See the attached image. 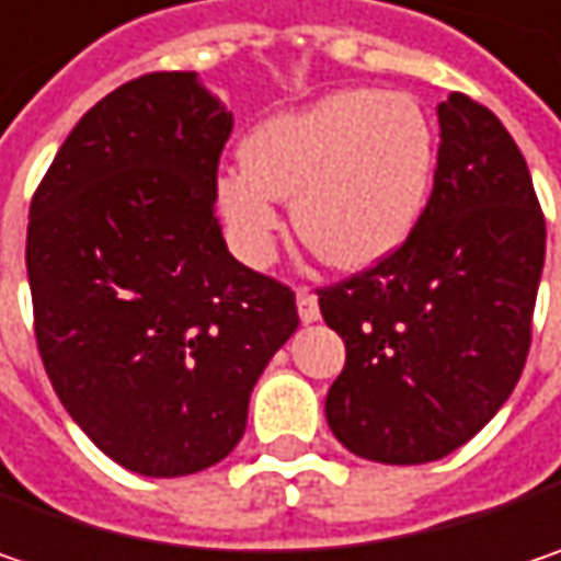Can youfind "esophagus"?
Segmentation results:
<instances>
[{
	"label": "esophagus",
	"instance_id": "34e87169",
	"mask_svg": "<svg viewBox=\"0 0 561 561\" xmlns=\"http://www.w3.org/2000/svg\"><path fill=\"white\" fill-rule=\"evenodd\" d=\"M298 317L301 323H317L320 320V305L311 288H298Z\"/></svg>",
	"mask_w": 561,
	"mask_h": 561
}]
</instances>
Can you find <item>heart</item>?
<instances>
[{
    "label": "heart",
    "mask_w": 561,
    "mask_h": 561,
    "mask_svg": "<svg viewBox=\"0 0 561 561\" xmlns=\"http://www.w3.org/2000/svg\"><path fill=\"white\" fill-rule=\"evenodd\" d=\"M244 164L215 174V209L234 253L266 266L291 199L298 234L336 270H368L412 234L425 213L438 136L410 94L343 88L260 119Z\"/></svg>",
    "instance_id": "obj_1"
}]
</instances>
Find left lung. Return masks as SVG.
I'll return each instance as SVG.
<instances>
[{"label":"left lung","instance_id":"obj_1","mask_svg":"<svg viewBox=\"0 0 561 561\" xmlns=\"http://www.w3.org/2000/svg\"><path fill=\"white\" fill-rule=\"evenodd\" d=\"M438 126L435 186L403 248L320 291L346 343L327 422L352 454L400 467L442 460L505 407L546 260L534 181L502 119L454 91Z\"/></svg>","mask_w":561,"mask_h":561}]
</instances>
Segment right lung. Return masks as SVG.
Returning <instances> with one entry per match:
<instances>
[{"label":"right lung","mask_w":561,"mask_h":561,"mask_svg":"<svg viewBox=\"0 0 561 561\" xmlns=\"http://www.w3.org/2000/svg\"><path fill=\"white\" fill-rule=\"evenodd\" d=\"M234 116L196 72L119 84L34 193L27 282L53 390L139 477L199 473L244 438L295 291L238 263L215 218Z\"/></svg>","instance_id":"add662e5"}]
</instances>
